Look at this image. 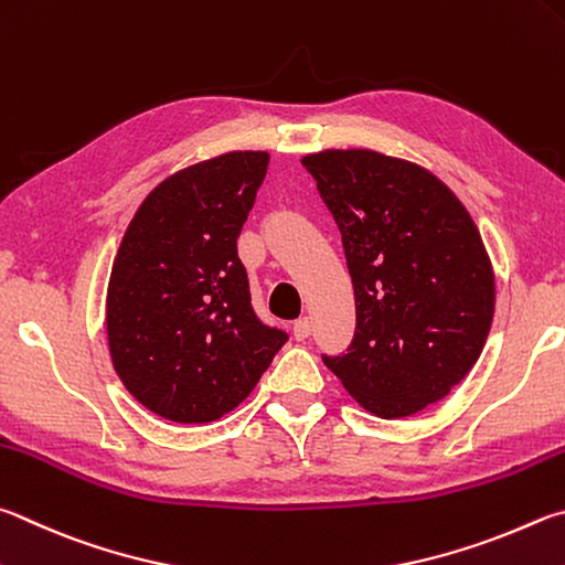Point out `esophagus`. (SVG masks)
<instances>
[{"mask_svg":"<svg viewBox=\"0 0 565 565\" xmlns=\"http://www.w3.org/2000/svg\"><path fill=\"white\" fill-rule=\"evenodd\" d=\"M311 335V321L309 318H299V321H294V338L296 341H306V338Z\"/></svg>","mask_w":565,"mask_h":565,"instance_id":"esophagus-1","label":"esophagus"}]
</instances>
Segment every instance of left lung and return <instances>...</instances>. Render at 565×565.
<instances>
[{
    "instance_id": "left-lung-1",
    "label": "left lung",
    "mask_w": 565,
    "mask_h": 565,
    "mask_svg": "<svg viewBox=\"0 0 565 565\" xmlns=\"http://www.w3.org/2000/svg\"><path fill=\"white\" fill-rule=\"evenodd\" d=\"M341 230L355 335L323 363L367 413L415 415L475 367L494 318V269L475 220L433 172L375 150L306 156Z\"/></svg>"
}]
</instances>
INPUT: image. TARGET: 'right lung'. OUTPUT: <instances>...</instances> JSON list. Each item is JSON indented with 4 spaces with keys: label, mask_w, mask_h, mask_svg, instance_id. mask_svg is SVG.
Segmentation results:
<instances>
[{
    "label": "right lung",
    "mask_w": 565,
    "mask_h": 565,
    "mask_svg": "<svg viewBox=\"0 0 565 565\" xmlns=\"http://www.w3.org/2000/svg\"><path fill=\"white\" fill-rule=\"evenodd\" d=\"M269 152L202 160L152 190L130 220L108 281L110 361L142 407L172 423L232 413L286 343L252 309L237 237Z\"/></svg>",
    "instance_id": "1"
}]
</instances>
